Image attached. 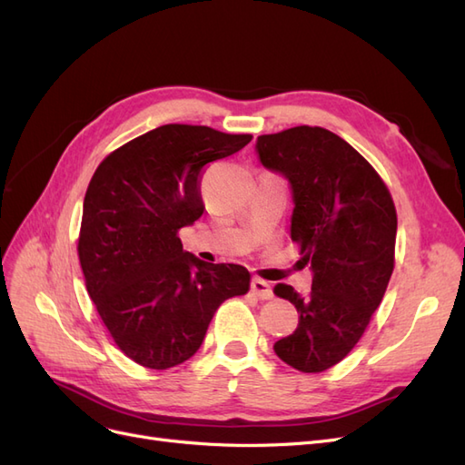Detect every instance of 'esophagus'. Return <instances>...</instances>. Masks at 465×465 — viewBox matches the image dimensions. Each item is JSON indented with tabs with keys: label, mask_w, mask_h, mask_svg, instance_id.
Returning <instances> with one entry per match:
<instances>
[{
	"label": "esophagus",
	"mask_w": 465,
	"mask_h": 465,
	"mask_svg": "<svg viewBox=\"0 0 465 465\" xmlns=\"http://www.w3.org/2000/svg\"><path fill=\"white\" fill-rule=\"evenodd\" d=\"M252 292L256 294L258 299H262V301H267V299H272L273 297V289H272V285L267 283V281H263V279H252Z\"/></svg>",
	"instance_id": "esophagus-1"
}]
</instances>
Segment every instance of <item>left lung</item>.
Returning a JSON list of instances; mask_svg holds the SVG:
<instances>
[{
	"instance_id": "left-lung-1",
	"label": "left lung",
	"mask_w": 465,
	"mask_h": 465,
	"mask_svg": "<svg viewBox=\"0 0 465 465\" xmlns=\"http://www.w3.org/2000/svg\"><path fill=\"white\" fill-rule=\"evenodd\" d=\"M262 164L292 190L291 238L312 270V291L279 283L273 292L294 304L299 326L273 345L301 372H322L357 345L382 302L393 272L398 215L371 163L345 139L314 125L260 135Z\"/></svg>"
}]
</instances>
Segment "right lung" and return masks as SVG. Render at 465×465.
I'll return each instance as SVG.
<instances>
[{"label":"right lung","instance_id":"right-lung-1","mask_svg":"<svg viewBox=\"0 0 465 465\" xmlns=\"http://www.w3.org/2000/svg\"><path fill=\"white\" fill-rule=\"evenodd\" d=\"M250 142L166 124L112 151L89 182L77 244L87 292L122 353L145 369L188 361L217 308L250 289L246 267L205 263L178 238L203 215L205 164Z\"/></svg>","mask_w":465,"mask_h":465}]
</instances>
